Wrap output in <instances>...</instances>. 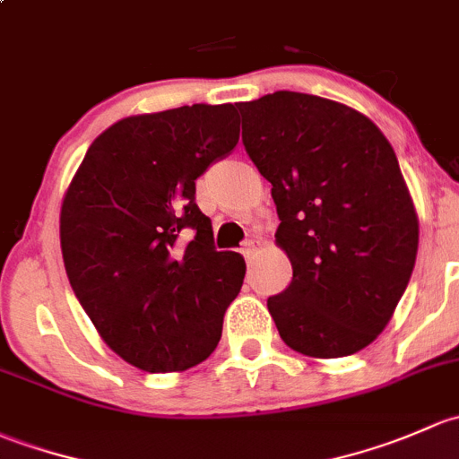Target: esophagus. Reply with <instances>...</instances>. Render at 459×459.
Masks as SVG:
<instances>
[{"label": "esophagus", "mask_w": 459, "mask_h": 459, "mask_svg": "<svg viewBox=\"0 0 459 459\" xmlns=\"http://www.w3.org/2000/svg\"><path fill=\"white\" fill-rule=\"evenodd\" d=\"M258 245H261V240H258V238H249V240H245V245H243V256L247 258V261H249V258H252V254L256 252Z\"/></svg>", "instance_id": "1"}]
</instances>
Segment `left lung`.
<instances>
[{
    "mask_svg": "<svg viewBox=\"0 0 459 459\" xmlns=\"http://www.w3.org/2000/svg\"><path fill=\"white\" fill-rule=\"evenodd\" d=\"M238 110L294 269L267 299L278 333L305 356H351L386 327L418 254L398 157L365 115L316 94L278 90Z\"/></svg>",
    "mask_w": 459,
    "mask_h": 459,
    "instance_id": "left-lung-1",
    "label": "left lung"
}]
</instances>
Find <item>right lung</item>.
I'll use <instances>...</instances> for the list:
<instances>
[{
	"mask_svg": "<svg viewBox=\"0 0 459 459\" xmlns=\"http://www.w3.org/2000/svg\"><path fill=\"white\" fill-rule=\"evenodd\" d=\"M238 143L231 103L127 117L90 145L61 205L74 296L108 347L148 373L205 360L245 261L214 247L196 178Z\"/></svg>",
	"mask_w": 459,
	"mask_h": 459,
	"instance_id": "add662e5",
	"label": "right lung"
}]
</instances>
